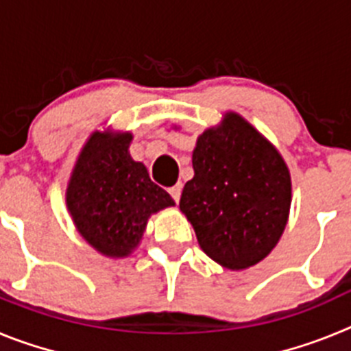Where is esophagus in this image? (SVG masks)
I'll use <instances>...</instances> for the list:
<instances>
[{"mask_svg":"<svg viewBox=\"0 0 351 351\" xmlns=\"http://www.w3.org/2000/svg\"><path fill=\"white\" fill-rule=\"evenodd\" d=\"M181 191H182V184H181V182H178V184L170 188L169 193H170V197L176 200V202H179V198H181Z\"/></svg>","mask_w":351,"mask_h":351,"instance_id":"1","label":"esophagus"}]
</instances>
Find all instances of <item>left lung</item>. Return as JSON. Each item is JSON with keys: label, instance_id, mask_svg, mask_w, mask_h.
<instances>
[{"label": "left lung", "instance_id": "left-lung-1", "mask_svg": "<svg viewBox=\"0 0 351 351\" xmlns=\"http://www.w3.org/2000/svg\"><path fill=\"white\" fill-rule=\"evenodd\" d=\"M178 130L179 126H173ZM179 209L209 258L232 271L269 256L287 228L291 178L271 141L228 110L198 135Z\"/></svg>", "mask_w": 351, "mask_h": 351}]
</instances>
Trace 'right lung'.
<instances>
[{"label":"right lung","instance_id":"obj_1","mask_svg":"<svg viewBox=\"0 0 351 351\" xmlns=\"http://www.w3.org/2000/svg\"><path fill=\"white\" fill-rule=\"evenodd\" d=\"M132 132L95 130L80 149L66 184L68 214L80 237L107 258L137 250L149 218L176 202L130 154Z\"/></svg>","mask_w":351,"mask_h":351}]
</instances>
